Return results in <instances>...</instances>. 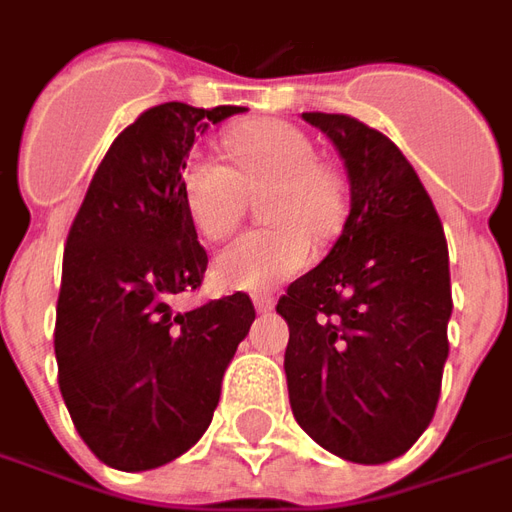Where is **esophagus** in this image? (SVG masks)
<instances>
[{"label":"esophagus","mask_w":512,"mask_h":512,"mask_svg":"<svg viewBox=\"0 0 512 512\" xmlns=\"http://www.w3.org/2000/svg\"><path fill=\"white\" fill-rule=\"evenodd\" d=\"M252 304H255L257 312H271L274 310V296H268V293H255V296H252Z\"/></svg>","instance_id":"34e87169"}]
</instances>
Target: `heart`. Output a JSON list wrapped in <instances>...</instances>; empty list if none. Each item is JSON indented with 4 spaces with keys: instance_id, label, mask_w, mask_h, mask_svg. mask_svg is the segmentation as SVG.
<instances>
[{
    "instance_id": "1",
    "label": "heart",
    "mask_w": 512,
    "mask_h": 512,
    "mask_svg": "<svg viewBox=\"0 0 512 512\" xmlns=\"http://www.w3.org/2000/svg\"><path fill=\"white\" fill-rule=\"evenodd\" d=\"M233 158L227 167L191 153L180 172V197L191 224L208 241L233 233L249 194H260V213L271 227L227 244L213 260V279L227 290L277 288L312 260V241H329L343 222V197L332 172L315 161L312 139L285 120H257L224 136Z\"/></svg>"
}]
</instances>
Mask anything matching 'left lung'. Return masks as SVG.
Returning <instances> with one entry per match:
<instances>
[{"instance_id": "obj_1", "label": "left lung", "mask_w": 512, "mask_h": 512, "mask_svg": "<svg viewBox=\"0 0 512 512\" xmlns=\"http://www.w3.org/2000/svg\"><path fill=\"white\" fill-rule=\"evenodd\" d=\"M343 158V233L279 299L290 408L323 450L386 463L428 428L450 354L441 219L397 145L348 115L304 112Z\"/></svg>"}]
</instances>
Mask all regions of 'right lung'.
<instances>
[{
    "label": "right lung",
    "instance_id": "1",
    "mask_svg": "<svg viewBox=\"0 0 512 512\" xmlns=\"http://www.w3.org/2000/svg\"><path fill=\"white\" fill-rule=\"evenodd\" d=\"M241 112L180 101L142 112L112 142L71 224L54 326L60 392L84 444L120 472L164 466L200 441L255 321L246 293L172 307L208 268L180 172L194 136Z\"/></svg>",
    "mask_w": 512,
    "mask_h": 512
}]
</instances>
